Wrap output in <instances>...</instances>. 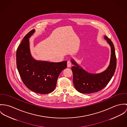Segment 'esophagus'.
<instances>
[{"label": "esophagus", "instance_id": "34e87169", "mask_svg": "<svg viewBox=\"0 0 127 127\" xmlns=\"http://www.w3.org/2000/svg\"><path fill=\"white\" fill-rule=\"evenodd\" d=\"M70 66H71V63H70V61H68L67 62V67H70Z\"/></svg>", "mask_w": 127, "mask_h": 127}]
</instances>
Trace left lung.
<instances>
[{"label": "left lung", "instance_id": "8db88e82", "mask_svg": "<svg viewBox=\"0 0 127 127\" xmlns=\"http://www.w3.org/2000/svg\"><path fill=\"white\" fill-rule=\"evenodd\" d=\"M111 49L110 64L106 70L99 73H91L84 70L73 60L71 62L73 73V83L76 90L81 93L91 94L97 92L109 83L114 73L116 67V58L114 47L112 41L107 36H104Z\"/></svg>", "mask_w": 127, "mask_h": 127}]
</instances>
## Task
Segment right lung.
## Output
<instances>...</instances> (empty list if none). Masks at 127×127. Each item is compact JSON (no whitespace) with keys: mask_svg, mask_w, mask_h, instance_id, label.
I'll list each match as a JSON object with an SVG mask.
<instances>
[{"mask_svg":"<svg viewBox=\"0 0 127 127\" xmlns=\"http://www.w3.org/2000/svg\"><path fill=\"white\" fill-rule=\"evenodd\" d=\"M32 30L23 38L16 51V66L25 85L32 91L47 94L54 91L61 72L67 68V61L50 62L34 59L31 54L29 38Z\"/></svg>","mask_w":127,"mask_h":127,"instance_id":"1","label":"right lung"}]
</instances>
